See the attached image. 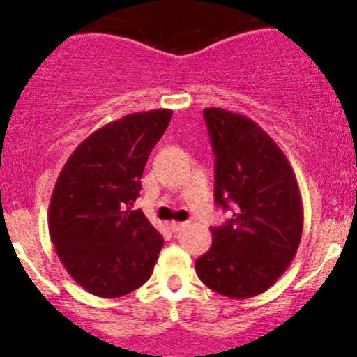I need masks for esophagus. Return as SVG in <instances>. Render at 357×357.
Wrapping results in <instances>:
<instances>
[{"instance_id": "esophagus-1", "label": "esophagus", "mask_w": 357, "mask_h": 357, "mask_svg": "<svg viewBox=\"0 0 357 357\" xmlns=\"http://www.w3.org/2000/svg\"><path fill=\"white\" fill-rule=\"evenodd\" d=\"M169 226H171V229H172V231H174V233H179V231H183V229H185L186 226H188V222H181V221H172L171 225H169Z\"/></svg>"}]
</instances>
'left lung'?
<instances>
[{"mask_svg": "<svg viewBox=\"0 0 357 357\" xmlns=\"http://www.w3.org/2000/svg\"><path fill=\"white\" fill-rule=\"evenodd\" d=\"M204 117L215 153V204L234 208L225 226L212 228L197 275L225 297L250 298L275 285L297 254L304 226L297 178L282 149L247 115L208 107Z\"/></svg>", "mask_w": 357, "mask_h": 357, "instance_id": "left-lung-1", "label": "left lung"}]
</instances>
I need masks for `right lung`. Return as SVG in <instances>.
Instances as JSON below:
<instances>
[{
	"instance_id": "1",
	"label": "right lung",
	"mask_w": 357,
	"mask_h": 357,
	"mask_svg": "<svg viewBox=\"0 0 357 357\" xmlns=\"http://www.w3.org/2000/svg\"><path fill=\"white\" fill-rule=\"evenodd\" d=\"M167 109L136 112L96 129L67 158L53 188L48 228L77 285L105 298L139 289L164 240L132 211L150 152L167 129Z\"/></svg>"
}]
</instances>
